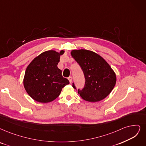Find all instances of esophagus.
I'll return each instance as SVG.
<instances>
[{
	"mask_svg": "<svg viewBox=\"0 0 146 146\" xmlns=\"http://www.w3.org/2000/svg\"><path fill=\"white\" fill-rule=\"evenodd\" d=\"M68 79L69 80L70 83H71V82H72V77H69Z\"/></svg>",
	"mask_w": 146,
	"mask_h": 146,
	"instance_id": "esophagus-1",
	"label": "esophagus"
}]
</instances>
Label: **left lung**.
<instances>
[{
  "label": "left lung",
  "mask_w": 146,
  "mask_h": 146,
  "mask_svg": "<svg viewBox=\"0 0 146 146\" xmlns=\"http://www.w3.org/2000/svg\"><path fill=\"white\" fill-rule=\"evenodd\" d=\"M71 56L83 70L85 84L78 93L84 100L92 102L106 98L113 89L116 75L109 64L99 54L92 51L74 50ZM72 87L76 89L74 83Z\"/></svg>",
  "instance_id": "8db88e82"
}]
</instances>
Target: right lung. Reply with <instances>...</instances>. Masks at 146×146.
<instances>
[{"label":"right lung","instance_id":"obj_1","mask_svg":"<svg viewBox=\"0 0 146 146\" xmlns=\"http://www.w3.org/2000/svg\"><path fill=\"white\" fill-rule=\"evenodd\" d=\"M64 53L49 50L40 54L26 68L23 84L27 93L35 101L47 103L54 101L60 94L63 87L69 83L63 78L57 64Z\"/></svg>","mask_w":146,"mask_h":146}]
</instances>
